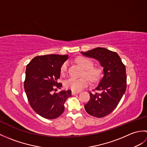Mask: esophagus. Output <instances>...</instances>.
<instances>
[{"mask_svg": "<svg viewBox=\"0 0 147 147\" xmlns=\"http://www.w3.org/2000/svg\"><path fill=\"white\" fill-rule=\"evenodd\" d=\"M80 93L79 92H76V91H72V95H76V94H78Z\"/></svg>", "mask_w": 147, "mask_h": 147, "instance_id": "esophagus-1", "label": "esophagus"}]
</instances>
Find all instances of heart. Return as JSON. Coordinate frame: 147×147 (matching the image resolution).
<instances>
[{
	"label": "heart",
	"mask_w": 147,
	"mask_h": 147,
	"mask_svg": "<svg viewBox=\"0 0 147 147\" xmlns=\"http://www.w3.org/2000/svg\"><path fill=\"white\" fill-rule=\"evenodd\" d=\"M76 61L78 64L83 69V75L88 76L93 83L98 82L102 76V70L98 67H93V62L91 60L84 57H79L76 59ZM67 62H64L62 64L60 69L61 76H65L67 72ZM89 83V79L86 76H83L80 78H69L65 82L64 85L66 88L71 89L73 91L79 92L88 86Z\"/></svg>",
	"instance_id": "b5f03b06"
}]
</instances>
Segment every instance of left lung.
Wrapping results in <instances>:
<instances>
[{
	"instance_id": "obj_1",
	"label": "left lung",
	"mask_w": 147,
	"mask_h": 147,
	"mask_svg": "<svg viewBox=\"0 0 147 147\" xmlns=\"http://www.w3.org/2000/svg\"><path fill=\"white\" fill-rule=\"evenodd\" d=\"M81 54L96 59L103 67V77L95 88L100 92H90L85 109L93 116L104 117L114 110L126 92V67L116 52L105 48L96 47Z\"/></svg>"
}]
</instances>
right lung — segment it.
Listing matches in <instances>:
<instances>
[{
	"label": "right lung",
	"instance_id": "add662e5",
	"mask_svg": "<svg viewBox=\"0 0 147 147\" xmlns=\"http://www.w3.org/2000/svg\"><path fill=\"white\" fill-rule=\"evenodd\" d=\"M67 58V55L36 56L26 65L24 87L27 98L33 110L48 119L57 118L63 113L64 103L71 95L70 90L54 92L62 86L57 80L61 65Z\"/></svg>",
	"mask_w": 147,
	"mask_h": 147
}]
</instances>
